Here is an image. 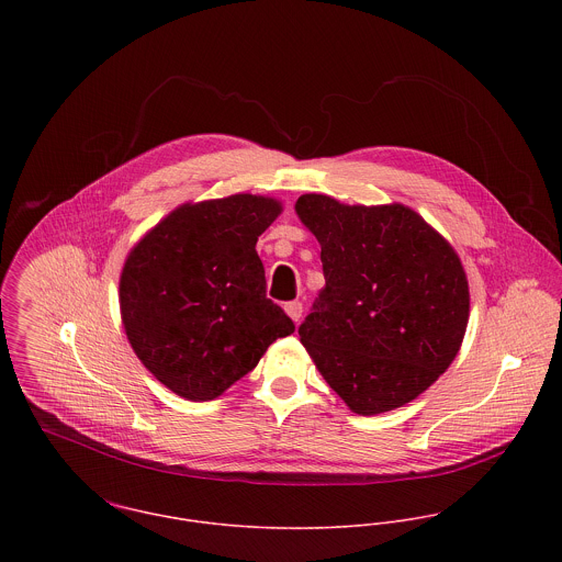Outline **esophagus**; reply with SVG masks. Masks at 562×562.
<instances>
[{
	"label": "esophagus",
	"mask_w": 562,
	"mask_h": 562,
	"mask_svg": "<svg viewBox=\"0 0 562 562\" xmlns=\"http://www.w3.org/2000/svg\"><path fill=\"white\" fill-rule=\"evenodd\" d=\"M285 312H288V316H290L292 321L299 322L303 318V303H301V301L285 303Z\"/></svg>",
	"instance_id": "34e87169"
}]
</instances>
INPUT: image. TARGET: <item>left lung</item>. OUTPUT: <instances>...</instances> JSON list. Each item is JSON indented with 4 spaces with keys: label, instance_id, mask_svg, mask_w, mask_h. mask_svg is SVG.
I'll list each match as a JSON object with an SVG mask.
<instances>
[{
    "label": "left lung",
    "instance_id": "left-lung-1",
    "mask_svg": "<svg viewBox=\"0 0 562 562\" xmlns=\"http://www.w3.org/2000/svg\"><path fill=\"white\" fill-rule=\"evenodd\" d=\"M321 241L322 288L299 335L330 390L359 415L415 401L454 361L470 318L454 248L419 214L303 194Z\"/></svg>",
    "mask_w": 562,
    "mask_h": 562
}]
</instances>
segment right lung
Returning a JSON list of instances; mask_svg holds the SVG:
<instances>
[{"instance_id": "add662e5", "label": "right lung", "mask_w": 562, "mask_h": 562, "mask_svg": "<svg viewBox=\"0 0 562 562\" xmlns=\"http://www.w3.org/2000/svg\"><path fill=\"white\" fill-rule=\"evenodd\" d=\"M281 214L234 194L172 210L125 259L121 318L143 366L186 401L218 398L294 322L266 296L257 238Z\"/></svg>"}]
</instances>
